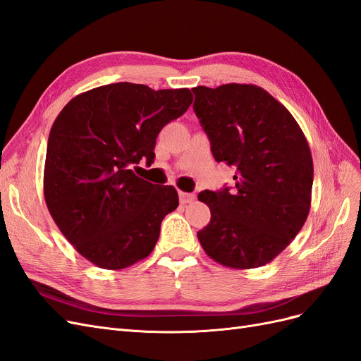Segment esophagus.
I'll return each instance as SVG.
<instances>
[{
    "mask_svg": "<svg viewBox=\"0 0 361 361\" xmlns=\"http://www.w3.org/2000/svg\"><path fill=\"white\" fill-rule=\"evenodd\" d=\"M195 195L191 194V192H183V191H179V200L182 204H187V203H191L194 202Z\"/></svg>",
    "mask_w": 361,
    "mask_h": 361,
    "instance_id": "1",
    "label": "esophagus"
}]
</instances>
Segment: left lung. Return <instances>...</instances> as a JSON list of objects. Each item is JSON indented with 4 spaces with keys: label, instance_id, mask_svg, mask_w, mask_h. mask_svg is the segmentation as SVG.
I'll return each mask as SVG.
<instances>
[{
    "label": "left lung",
    "instance_id": "1",
    "mask_svg": "<svg viewBox=\"0 0 361 361\" xmlns=\"http://www.w3.org/2000/svg\"><path fill=\"white\" fill-rule=\"evenodd\" d=\"M192 92L215 161L236 169L235 190L199 194L211 209L199 241L224 267L265 265L307 220L313 185L307 140L286 108L257 85H199Z\"/></svg>",
    "mask_w": 361,
    "mask_h": 361
}]
</instances>
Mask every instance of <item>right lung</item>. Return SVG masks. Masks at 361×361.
<instances>
[{
	"mask_svg": "<svg viewBox=\"0 0 361 361\" xmlns=\"http://www.w3.org/2000/svg\"><path fill=\"white\" fill-rule=\"evenodd\" d=\"M192 104L188 89L152 90L116 82L75 96L54 122L43 192L51 216L81 256L104 269H123L154 250L161 223L179 204L130 169L155 159L161 129Z\"/></svg>",
	"mask_w": 361,
	"mask_h": 361,
	"instance_id": "right-lung-1",
	"label": "right lung"
}]
</instances>
